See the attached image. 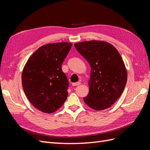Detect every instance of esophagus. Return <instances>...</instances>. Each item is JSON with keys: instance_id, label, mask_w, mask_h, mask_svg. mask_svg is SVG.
<instances>
[{"instance_id": "obj_1", "label": "esophagus", "mask_w": 150, "mask_h": 150, "mask_svg": "<svg viewBox=\"0 0 150 150\" xmlns=\"http://www.w3.org/2000/svg\"><path fill=\"white\" fill-rule=\"evenodd\" d=\"M81 84V83L80 82H77V83H72V86H78V85H79Z\"/></svg>"}]
</instances>
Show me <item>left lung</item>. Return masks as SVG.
<instances>
[{
    "label": "left lung",
    "mask_w": 150,
    "mask_h": 150,
    "mask_svg": "<svg viewBox=\"0 0 150 150\" xmlns=\"http://www.w3.org/2000/svg\"><path fill=\"white\" fill-rule=\"evenodd\" d=\"M74 46L91 67L89 92L84 101L95 110L111 107L121 96L127 82V71L120 53L104 41H84Z\"/></svg>",
    "instance_id": "obj_1"
}]
</instances>
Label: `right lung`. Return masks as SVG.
Here are the masks:
<instances>
[{
  "label": "right lung",
  "instance_id": "obj_1",
  "mask_svg": "<svg viewBox=\"0 0 150 150\" xmlns=\"http://www.w3.org/2000/svg\"><path fill=\"white\" fill-rule=\"evenodd\" d=\"M71 47L69 42L44 45L32 54L24 67L22 84L25 96L44 112H55L66 100L69 84L62 64Z\"/></svg>",
  "mask_w": 150,
  "mask_h": 150
}]
</instances>
